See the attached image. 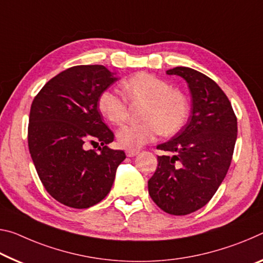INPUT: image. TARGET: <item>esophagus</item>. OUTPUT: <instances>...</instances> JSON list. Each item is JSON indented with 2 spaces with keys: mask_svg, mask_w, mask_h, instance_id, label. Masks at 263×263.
<instances>
[{
  "mask_svg": "<svg viewBox=\"0 0 263 263\" xmlns=\"http://www.w3.org/2000/svg\"><path fill=\"white\" fill-rule=\"evenodd\" d=\"M139 152L138 151H136V149H127L126 151V156L127 157H135V156H137V154H138Z\"/></svg>",
  "mask_w": 263,
  "mask_h": 263,
  "instance_id": "34e87169",
  "label": "esophagus"
}]
</instances>
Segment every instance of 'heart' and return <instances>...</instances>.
I'll list each match as a JSON object with an SVG mask.
<instances>
[{
  "label": "heart",
  "instance_id": "b5f03b06",
  "mask_svg": "<svg viewBox=\"0 0 263 263\" xmlns=\"http://www.w3.org/2000/svg\"><path fill=\"white\" fill-rule=\"evenodd\" d=\"M125 97L131 104H143L139 124L126 125L117 132L118 144L137 149L151 143L158 136H174L185 126L189 118V103L185 95L154 74L139 72L122 84ZM97 107L107 122L122 125L127 119L128 106L123 97L112 90H104L97 99Z\"/></svg>",
  "mask_w": 263,
  "mask_h": 263
}]
</instances>
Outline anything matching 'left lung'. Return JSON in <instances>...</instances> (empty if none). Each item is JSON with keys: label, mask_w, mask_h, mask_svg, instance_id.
Segmentation results:
<instances>
[{"label": "left lung", "mask_w": 263, "mask_h": 263, "mask_svg": "<svg viewBox=\"0 0 263 263\" xmlns=\"http://www.w3.org/2000/svg\"><path fill=\"white\" fill-rule=\"evenodd\" d=\"M189 84L192 114L172 139L158 145V167L148 180L157 206L172 215L200 210L218 191L231 166L237 136L236 116L216 83L187 66L166 71Z\"/></svg>", "instance_id": "8db88e82"}]
</instances>
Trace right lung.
Listing matches in <instances>:
<instances>
[{"instance_id":"1","label":"right lung","mask_w":263,"mask_h":263,"mask_svg":"<svg viewBox=\"0 0 263 263\" xmlns=\"http://www.w3.org/2000/svg\"><path fill=\"white\" fill-rule=\"evenodd\" d=\"M114 74L104 65L72 66L50 79L32 101L31 159L44 189L68 207L82 210L102 201L126 158L107 146L115 136L97 107L102 91L118 79ZM89 143L99 151L87 149Z\"/></svg>"}]
</instances>
